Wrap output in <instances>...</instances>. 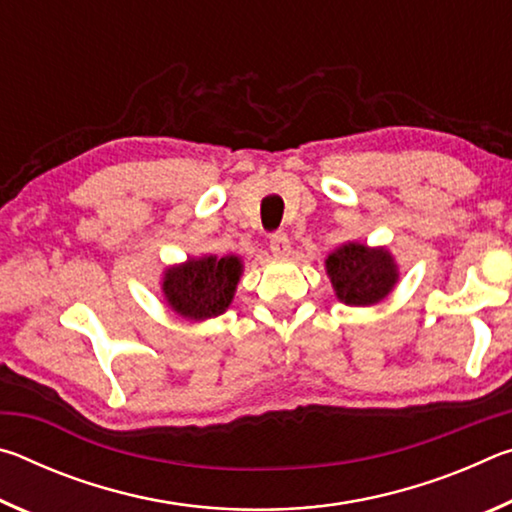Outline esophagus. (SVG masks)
<instances>
[{
    "instance_id": "1",
    "label": "esophagus",
    "mask_w": 512,
    "mask_h": 512,
    "mask_svg": "<svg viewBox=\"0 0 512 512\" xmlns=\"http://www.w3.org/2000/svg\"><path fill=\"white\" fill-rule=\"evenodd\" d=\"M271 253L275 257H289L291 244H289V237L284 235V232H275V235H271Z\"/></svg>"
}]
</instances>
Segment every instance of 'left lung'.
I'll return each mask as SVG.
<instances>
[{"mask_svg":"<svg viewBox=\"0 0 512 512\" xmlns=\"http://www.w3.org/2000/svg\"><path fill=\"white\" fill-rule=\"evenodd\" d=\"M325 268L336 298L350 307H370L384 300L397 284V264L386 248L345 244L329 253Z\"/></svg>","mask_w":512,"mask_h":512,"instance_id":"1","label":"left lung"}]
</instances>
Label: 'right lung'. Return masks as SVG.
I'll use <instances>...</instances> for the list:
<instances>
[{
	"instance_id": "obj_1",
	"label": "right lung",
	"mask_w": 512,
	"mask_h": 512,
	"mask_svg": "<svg viewBox=\"0 0 512 512\" xmlns=\"http://www.w3.org/2000/svg\"><path fill=\"white\" fill-rule=\"evenodd\" d=\"M241 273L244 264L237 255L189 257L164 271L162 293L178 316L207 320L230 307Z\"/></svg>"
}]
</instances>
